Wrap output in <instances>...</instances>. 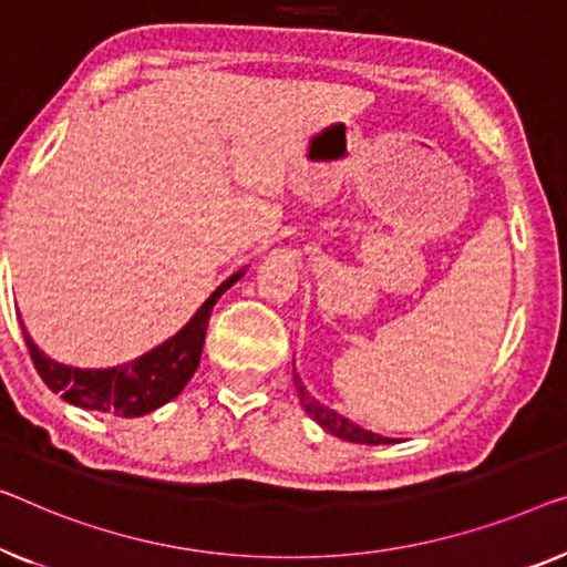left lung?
Wrapping results in <instances>:
<instances>
[{"label":"left lung","instance_id":"left-lung-1","mask_svg":"<svg viewBox=\"0 0 567 567\" xmlns=\"http://www.w3.org/2000/svg\"><path fill=\"white\" fill-rule=\"evenodd\" d=\"M292 379H295V390H298V396H300V404L302 410L308 412L310 420H316L320 427L326 430V433H331L336 437H341V441H349V443H364V445H386V443H394L392 437H384L379 433H371V430H364L359 427L357 422H351L349 417L338 415L336 410L326 408V404H320L316 396H312L306 384L300 382V374L295 371V361H292Z\"/></svg>","mask_w":567,"mask_h":567}]
</instances>
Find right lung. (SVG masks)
<instances>
[{"mask_svg": "<svg viewBox=\"0 0 567 567\" xmlns=\"http://www.w3.org/2000/svg\"><path fill=\"white\" fill-rule=\"evenodd\" d=\"M247 269L234 272L229 280H224L208 295V300L196 310L188 323L173 338H167L155 349L142 353V357L126 361V364L112 367V369H79L58 364L42 353L30 333L22 336L28 343L32 364H35L42 382L48 390L61 394L65 402L75 404L81 410H96L109 412L116 417H142L147 412L163 408L173 396L183 392V386L190 382L193 371L198 369L203 343H206V328L210 310H214L216 300L229 290L234 282H239Z\"/></svg>", "mask_w": 567, "mask_h": 567, "instance_id": "obj_1", "label": "right lung"}]
</instances>
